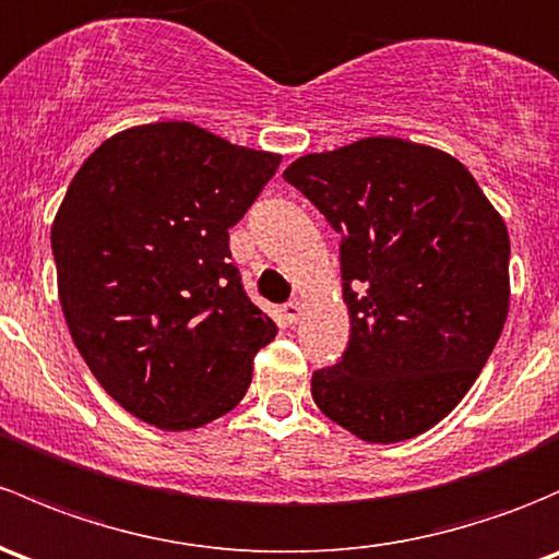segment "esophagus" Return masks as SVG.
<instances>
[{
	"mask_svg": "<svg viewBox=\"0 0 559 559\" xmlns=\"http://www.w3.org/2000/svg\"><path fill=\"white\" fill-rule=\"evenodd\" d=\"M284 316L289 324H297L299 316H302V302H299V299H289V302L284 305Z\"/></svg>",
	"mask_w": 559,
	"mask_h": 559,
	"instance_id": "1",
	"label": "esophagus"
}]
</instances>
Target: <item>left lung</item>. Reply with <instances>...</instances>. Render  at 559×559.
<instances>
[{"label": "left lung", "instance_id": "obj_1", "mask_svg": "<svg viewBox=\"0 0 559 559\" xmlns=\"http://www.w3.org/2000/svg\"><path fill=\"white\" fill-rule=\"evenodd\" d=\"M343 235V358L316 369L321 413L364 442H404L466 396L509 313V233L463 163L372 136L292 163Z\"/></svg>", "mask_w": 559, "mask_h": 559}]
</instances>
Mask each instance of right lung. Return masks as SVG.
I'll return each instance as SVG.
<instances>
[{
    "mask_svg": "<svg viewBox=\"0 0 559 559\" xmlns=\"http://www.w3.org/2000/svg\"><path fill=\"white\" fill-rule=\"evenodd\" d=\"M281 155L192 122L104 141L69 185L50 230L74 345L120 407L166 431L230 413L251 358L275 337L230 260Z\"/></svg>",
    "mask_w": 559,
    "mask_h": 559,
    "instance_id": "1",
    "label": "right lung"
}]
</instances>
